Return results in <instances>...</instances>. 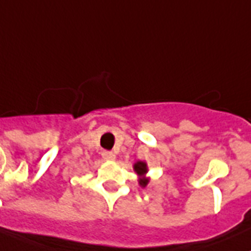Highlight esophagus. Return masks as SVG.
<instances>
[{"label":"esophagus","mask_w":251,"mask_h":251,"mask_svg":"<svg viewBox=\"0 0 251 251\" xmlns=\"http://www.w3.org/2000/svg\"><path fill=\"white\" fill-rule=\"evenodd\" d=\"M102 157L104 158L106 161H115L116 159L115 153H112V151H103Z\"/></svg>","instance_id":"1"}]
</instances>
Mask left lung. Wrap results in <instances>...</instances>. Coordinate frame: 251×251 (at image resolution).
Instances as JSON below:
<instances>
[{
    "mask_svg": "<svg viewBox=\"0 0 251 251\" xmlns=\"http://www.w3.org/2000/svg\"><path fill=\"white\" fill-rule=\"evenodd\" d=\"M132 168H134L135 174L139 176V185L142 187H147V185L149 184V180H151L149 177H147V174H148V165H147V162H135Z\"/></svg>",
    "mask_w": 251,
    "mask_h": 251,
    "instance_id": "1",
    "label": "left lung"
}]
</instances>
